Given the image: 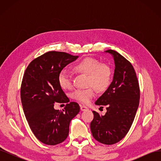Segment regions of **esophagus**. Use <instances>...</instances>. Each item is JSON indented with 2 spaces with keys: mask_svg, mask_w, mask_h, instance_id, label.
Returning a JSON list of instances; mask_svg holds the SVG:
<instances>
[{
  "mask_svg": "<svg viewBox=\"0 0 161 161\" xmlns=\"http://www.w3.org/2000/svg\"><path fill=\"white\" fill-rule=\"evenodd\" d=\"M80 110L82 111H86V110H88V108H87V107H86V106H85V105H80Z\"/></svg>",
  "mask_w": 161,
  "mask_h": 161,
  "instance_id": "obj_1",
  "label": "esophagus"
}]
</instances>
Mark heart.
<instances>
[{"mask_svg": "<svg viewBox=\"0 0 161 161\" xmlns=\"http://www.w3.org/2000/svg\"><path fill=\"white\" fill-rule=\"evenodd\" d=\"M75 70L88 75V88L76 89L72 92V98L82 104H88L96 95V89L100 91L105 90L109 86L112 78V69L106 63L93 58L86 57L80 60L73 66ZM58 82L64 89L72 87V75L67 70H62L58 75Z\"/></svg>", "mask_w": 161, "mask_h": 161, "instance_id": "obj_1", "label": "heart"}]
</instances>
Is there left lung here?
Returning a JSON list of instances; mask_svg holds the SVG:
<instances>
[{
    "label": "left lung",
    "instance_id": "obj_1",
    "mask_svg": "<svg viewBox=\"0 0 161 161\" xmlns=\"http://www.w3.org/2000/svg\"><path fill=\"white\" fill-rule=\"evenodd\" d=\"M113 56L115 71L108 89L95 102L105 105L107 112L100 115L93 111L91 130L98 142L114 144L122 140L132 124L140 101V87L137 76L131 63L114 50L105 51Z\"/></svg>",
    "mask_w": 161,
    "mask_h": 161
}]
</instances>
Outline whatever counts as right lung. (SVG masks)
<instances>
[{"label": "right lung", "mask_w": 161, "mask_h": 161, "mask_svg": "<svg viewBox=\"0 0 161 161\" xmlns=\"http://www.w3.org/2000/svg\"><path fill=\"white\" fill-rule=\"evenodd\" d=\"M79 57L62 52L50 51L33 60L24 72L21 99L24 114L36 137L47 145H56L66 139L70 121L80 107L69 102L58 82V75ZM55 103H66L64 109L56 110Z\"/></svg>", "instance_id": "right-lung-1"}]
</instances>
